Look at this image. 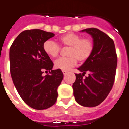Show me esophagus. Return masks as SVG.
I'll use <instances>...</instances> for the list:
<instances>
[{
    "mask_svg": "<svg viewBox=\"0 0 129 129\" xmlns=\"http://www.w3.org/2000/svg\"><path fill=\"white\" fill-rule=\"evenodd\" d=\"M62 72H63V75H66L67 73H68V71H66V70H63L62 71Z\"/></svg>",
    "mask_w": 129,
    "mask_h": 129,
    "instance_id": "1",
    "label": "esophagus"
}]
</instances>
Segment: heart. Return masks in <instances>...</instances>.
<instances>
[{"label":"heart","mask_w":129,"mask_h":129,"mask_svg":"<svg viewBox=\"0 0 129 129\" xmlns=\"http://www.w3.org/2000/svg\"><path fill=\"white\" fill-rule=\"evenodd\" d=\"M60 46L68 47L66 58H60L54 62L56 69L68 70L76 65L77 60L80 63L86 61L94 50V41L90 37H83L75 33H68L58 38ZM43 50L47 56L56 58L60 52V46L51 40L43 43Z\"/></svg>","instance_id":"b5f03b06"}]
</instances>
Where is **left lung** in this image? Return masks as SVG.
I'll list each match as a JSON object with an SVG mask.
<instances>
[{"instance_id": "obj_1", "label": "left lung", "mask_w": 129, "mask_h": 129, "mask_svg": "<svg viewBox=\"0 0 129 129\" xmlns=\"http://www.w3.org/2000/svg\"><path fill=\"white\" fill-rule=\"evenodd\" d=\"M92 37V54L75 73L76 80L73 84L75 99L85 107H95L104 100L114 83L117 56L113 39L96 28L82 30ZM86 73L89 76L83 79Z\"/></svg>"}]
</instances>
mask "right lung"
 Returning <instances> with one entry per match:
<instances>
[{"label": "right lung", "instance_id": "obj_1", "mask_svg": "<svg viewBox=\"0 0 129 129\" xmlns=\"http://www.w3.org/2000/svg\"><path fill=\"white\" fill-rule=\"evenodd\" d=\"M54 34L41 29L25 30L16 38L10 48V73L19 96L35 110L52 106L63 74L52 70L54 63L43 50V43ZM50 74L44 77V71Z\"/></svg>", "mask_w": 129, "mask_h": 129}]
</instances>
